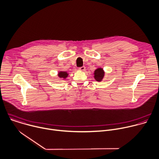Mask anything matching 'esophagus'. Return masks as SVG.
Listing matches in <instances>:
<instances>
[{"label":"esophagus","mask_w":159,"mask_h":159,"mask_svg":"<svg viewBox=\"0 0 159 159\" xmlns=\"http://www.w3.org/2000/svg\"><path fill=\"white\" fill-rule=\"evenodd\" d=\"M85 67L84 66H82V67H81V68H79V70L80 71H84V70H85Z\"/></svg>","instance_id":"34e87169"}]
</instances>
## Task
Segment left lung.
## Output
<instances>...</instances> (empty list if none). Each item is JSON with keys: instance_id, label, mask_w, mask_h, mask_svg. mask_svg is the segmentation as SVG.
Listing matches in <instances>:
<instances>
[{"instance_id": "8db88e82", "label": "left lung", "mask_w": 159, "mask_h": 159, "mask_svg": "<svg viewBox=\"0 0 159 159\" xmlns=\"http://www.w3.org/2000/svg\"><path fill=\"white\" fill-rule=\"evenodd\" d=\"M105 71L102 68H98L93 73L94 78L97 81L101 82L105 76Z\"/></svg>"}]
</instances>
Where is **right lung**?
<instances>
[{
    "instance_id": "right-lung-1",
    "label": "right lung",
    "mask_w": 159,
    "mask_h": 159,
    "mask_svg": "<svg viewBox=\"0 0 159 159\" xmlns=\"http://www.w3.org/2000/svg\"><path fill=\"white\" fill-rule=\"evenodd\" d=\"M69 75V73L67 71H59L57 73V76L58 78H59L60 79H63L65 80Z\"/></svg>"
}]
</instances>
